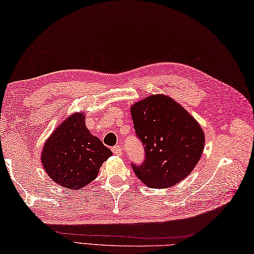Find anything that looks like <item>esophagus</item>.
I'll return each mask as SVG.
<instances>
[{
	"instance_id": "34e87169",
	"label": "esophagus",
	"mask_w": 254,
	"mask_h": 254,
	"mask_svg": "<svg viewBox=\"0 0 254 254\" xmlns=\"http://www.w3.org/2000/svg\"><path fill=\"white\" fill-rule=\"evenodd\" d=\"M112 152L115 155H121L122 154V146L117 145L112 147Z\"/></svg>"
}]
</instances>
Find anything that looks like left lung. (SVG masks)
Instances as JSON below:
<instances>
[{
    "instance_id": "obj_1",
    "label": "left lung",
    "mask_w": 254,
    "mask_h": 254,
    "mask_svg": "<svg viewBox=\"0 0 254 254\" xmlns=\"http://www.w3.org/2000/svg\"><path fill=\"white\" fill-rule=\"evenodd\" d=\"M135 134L144 146L136 177L153 189L173 187L186 179L203 152L204 133L195 119L170 96H147L131 107Z\"/></svg>"
}]
</instances>
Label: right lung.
<instances>
[{
  "label": "right lung",
  "mask_w": 254,
  "mask_h": 254,
  "mask_svg": "<svg viewBox=\"0 0 254 254\" xmlns=\"http://www.w3.org/2000/svg\"><path fill=\"white\" fill-rule=\"evenodd\" d=\"M111 155V150L86 128L84 113H74L45 142L41 161L55 183L79 190L98 177L101 165Z\"/></svg>",
  "instance_id": "1"
}]
</instances>
